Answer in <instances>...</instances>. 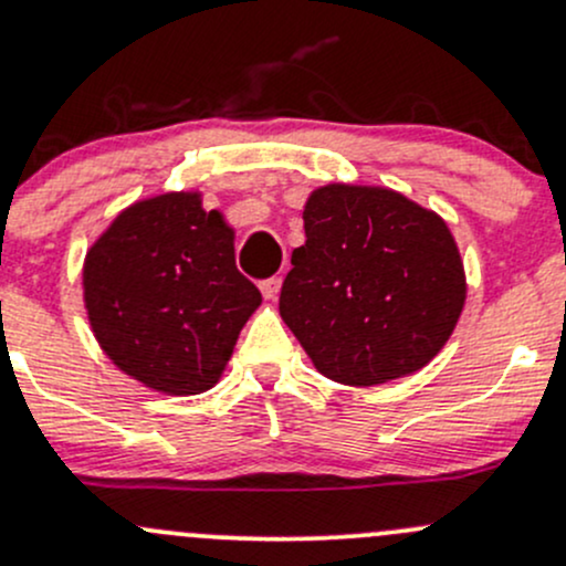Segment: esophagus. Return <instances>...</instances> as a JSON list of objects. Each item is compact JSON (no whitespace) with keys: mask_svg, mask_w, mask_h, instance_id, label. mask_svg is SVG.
Instances as JSON below:
<instances>
[{"mask_svg":"<svg viewBox=\"0 0 566 566\" xmlns=\"http://www.w3.org/2000/svg\"><path fill=\"white\" fill-rule=\"evenodd\" d=\"M260 290H263L265 301H276L279 293H282V279H279V276L268 279V282L260 284Z\"/></svg>","mask_w":566,"mask_h":566,"instance_id":"obj_1","label":"esophagus"}]
</instances>
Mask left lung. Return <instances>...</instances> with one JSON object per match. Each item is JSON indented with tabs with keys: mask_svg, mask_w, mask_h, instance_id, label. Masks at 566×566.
<instances>
[{
	"mask_svg": "<svg viewBox=\"0 0 566 566\" xmlns=\"http://www.w3.org/2000/svg\"><path fill=\"white\" fill-rule=\"evenodd\" d=\"M303 230L279 314L323 377L374 388L442 353L467 273L437 211L388 187L325 184L306 198Z\"/></svg>",
	"mask_w": 566,
	"mask_h": 566,
	"instance_id": "8db88e82",
	"label": "left lung"
}]
</instances>
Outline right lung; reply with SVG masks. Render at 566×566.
<instances>
[{
	"instance_id": "obj_1",
	"label": "right lung",
	"mask_w": 566,
	"mask_h": 566,
	"mask_svg": "<svg viewBox=\"0 0 566 566\" xmlns=\"http://www.w3.org/2000/svg\"><path fill=\"white\" fill-rule=\"evenodd\" d=\"M260 303L235 268V230L195 189L135 200L83 260L97 344L118 371L165 396L211 390Z\"/></svg>"
}]
</instances>
